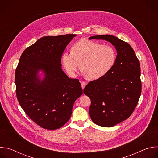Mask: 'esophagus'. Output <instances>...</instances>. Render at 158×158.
Wrapping results in <instances>:
<instances>
[{
  "label": "esophagus",
  "instance_id": "obj_1",
  "mask_svg": "<svg viewBox=\"0 0 158 158\" xmlns=\"http://www.w3.org/2000/svg\"><path fill=\"white\" fill-rule=\"evenodd\" d=\"M81 87H82V88L84 89V88L85 87V85H86V83H85V82H84V81H82V82H81Z\"/></svg>",
  "mask_w": 158,
  "mask_h": 158
}]
</instances>
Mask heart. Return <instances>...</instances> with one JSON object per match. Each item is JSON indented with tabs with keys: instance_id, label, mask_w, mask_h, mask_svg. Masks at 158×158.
<instances>
[{
	"instance_id": "1",
	"label": "heart",
	"mask_w": 158,
	"mask_h": 158,
	"mask_svg": "<svg viewBox=\"0 0 158 158\" xmlns=\"http://www.w3.org/2000/svg\"><path fill=\"white\" fill-rule=\"evenodd\" d=\"M116 57V50L111 46L81 39L73 45L71 52L63 53L61 61L69 75L75 76L81 64L82 74L89 80L96 81L113 68Z\"/></svg>"
}]
</instances>
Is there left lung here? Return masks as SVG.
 <instances>
[{
	"label": "left lung",
	"mask_w": 158,
	"mask_h": 158,
	"mask_svg": "<svg viewBox=\"0 0 158 158\" xmlns=\"http://www.w3.org/2000/svg\"><path fill=\"white\" fill-rule=\"evenodd\" d=\"M89 39L107 40L117 51L111 71L84 89L91 101L89 116L92 121L100 126L112 127L127 119L138 104L141 93L140 63L130 45L114 35H94Z\"/></svg>",
	"instance_id": "left-lung-1"
}]
</instances>
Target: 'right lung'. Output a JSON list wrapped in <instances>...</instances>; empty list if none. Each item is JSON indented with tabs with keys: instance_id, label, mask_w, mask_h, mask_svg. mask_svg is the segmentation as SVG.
<instances>
[{
	"instance_id": "add662e5",
	"label": "right lung",
	"mask_w": 158,
	"mask_h": 158,
	"mask_svg": "<svg viewBox=\"0 0 158 158\" xmlns=\"http://www.w3.org/2000/svg\"><path fill=\"white\" fill-rule=\"evenodd\" d=\"M76 35L40 38L24 50L16 68L15 83L19 104L34 123L44 129L54 130L63 126L71 118L74 102L82 94L79 80L69 78L61 68L62 54Z\"/></svg>"
}]
</instances>
